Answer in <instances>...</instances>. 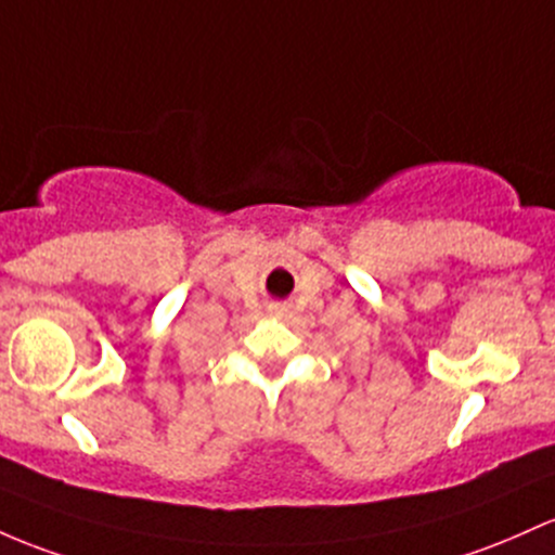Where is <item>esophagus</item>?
I'll return each instance as SVG.
<instances>
[{
	"instance_id": "esophagus-1",
	"label": "esophagus",
	"mask_w": 555,
	"mask_h": 555,
	"mask_svg": "<svg viewBox=\"0 0 555 555\" xmlns=\"http://www.w3.org/2000/svg\"><path fill=\"white\" fill-rule=\"evenodd\" d=\"M268 313H271L273 319H287L292 310H289V306H271L268 308Z\"/></svg>"
}]
</instances>
